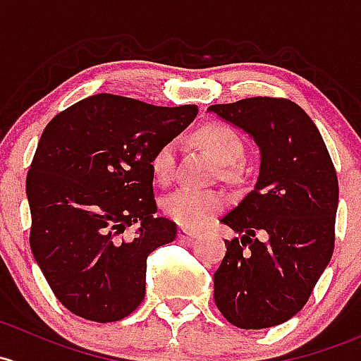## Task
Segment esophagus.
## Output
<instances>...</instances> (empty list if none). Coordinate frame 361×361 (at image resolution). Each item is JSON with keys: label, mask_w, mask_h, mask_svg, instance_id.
<instances>
[{"label": "esophagus", "mask_w": 361, "mask_h": 361, "mask_svg": "<svg viewBox=\"0 0 361 361\" xmlns=\"http://www.w3.org/2000/svg\"><path fill=\"white\" fill-rule=\"evenodd\" d=\"M195 237H197L195 231L183 228V226H181V228H178V238H180L181 242H192Z\"/></svg>", "instance_id": "1"}]
</instances>
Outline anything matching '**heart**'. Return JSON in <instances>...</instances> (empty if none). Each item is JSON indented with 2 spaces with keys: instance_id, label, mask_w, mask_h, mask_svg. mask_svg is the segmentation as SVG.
<instances>
[{
  "instance_id": "b5f03b06",
  "label": "heart",
  "mask_w": 361,
  "mask_h": 361,
  "mask_svg": "<svg viewBox=\"0 0 361 361\" xmlns=\"http://www.w3.org/2000/svg\"><path fill=\"white\" fill-rule=\"evenodd\" d=\"M193 140L209 152L211 157L221 166L223 176H231L235 173V166L244 157L245 147L240 135L228 124L219 121H212L199 128L193 135ZM174 161H176V142L169 140L162 143L150 159V169L155 180L161 183L169 181L174 171ZM225 206L226 199L219 192L180 188L166 197L162 211L176 225L185 228H199Z\"/></svg>"
}]
</instances>
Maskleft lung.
Listing matches in <instances>:
<instances>
[{"instance_id":"left-lung-1","label":"left lung","mask_w":361,"mask_h":361,"mask_svg":"<svg viewBox=\"0 0 361 361\" xmlns=\"http://www.w3.org/2000/svg\"><path fill=\"white\" fill-rule=\"evenodd\" d=\"M209 111L249 133L261 152L256 185L221 218L238 237L225 240L216 306L235 327L280 325L306 305L332 257L336 168L318 128L287 98L254 97Z\"/></svg>"}]
</instances>
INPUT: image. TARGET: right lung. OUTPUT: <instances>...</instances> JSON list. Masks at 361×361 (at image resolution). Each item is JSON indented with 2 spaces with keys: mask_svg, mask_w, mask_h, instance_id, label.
Wrapping results in <instances>:
<instances>
[{
  "mask_svg": "<svg viewBox=\"0 0 361 361\" xmlns=\"http://www.w3.org/2000/svg\"><path fill=\"white\" fill-rule=\"evenodd\" d=\"M197 105L157 107L100 93L56 114L25 180L30 250L71 313L117 322L145 298L147 257L176 237L155 218L154 152L195 119ZM138 222L135 237L122 233Z\"/></svg>",
  "mask_w": 361,
  "mask_h": 361,
  "instance_id": "obj_1",
  "label": "right lung"
}]
</instances>
